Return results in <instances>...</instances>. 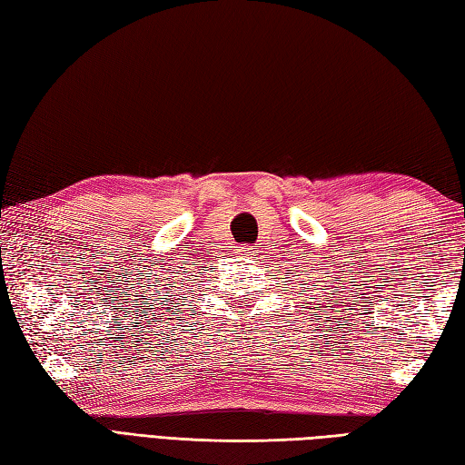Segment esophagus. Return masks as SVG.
Returning <instances> with one entry per match:
<instances>
[{
    "label": "esophagus",
    "mask_w": 465,
    "mask_h": 465,
    "mask_svg": "<svg viewBox=\"0 0 465 465\" xmlns=\"http://www.w3.org/2000/svg\"><path fill=\"white\" fill-rule=\"evenodd\" d=\"M235 253H240V255H243V258H245V255H253L255 248H253V245H240L238 252H235Z\"/></svg>",
    "instance_id": "1"
}]
</instances>
